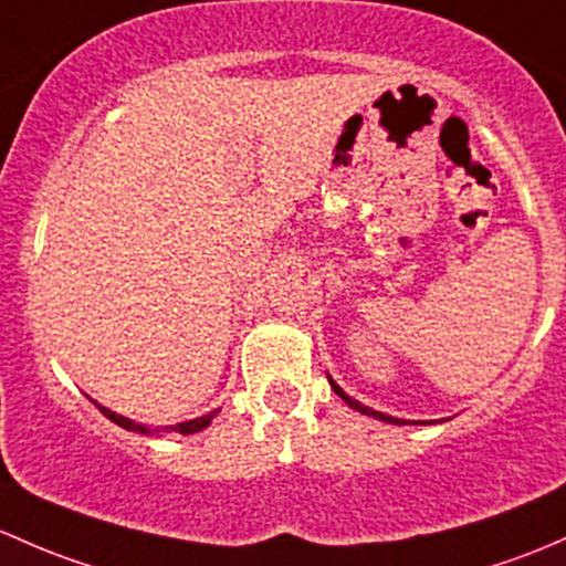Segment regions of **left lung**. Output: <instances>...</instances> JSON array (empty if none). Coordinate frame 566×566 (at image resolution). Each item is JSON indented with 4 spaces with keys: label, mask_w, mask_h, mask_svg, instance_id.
Masks as SVG:
<instances>
[{
    "label": "left lung",
    "mask_w": 566,
    "mask_h": 566,
    "mask_svg": "<svg viewBox=\"0 0 566 566\" xmlns=\"http://www.w3.org/2000/svg\"><path fill=\"white\" fill-rule=\"evenodd\" d=\"M331 388L336 390V396H342L344 398V403H349V407L353 409H358V412H363V415H368V418H377V420H385V423H396V426H401V423H407V420H398V418H390V415H385V412H377V409H371V407H366V403H360V401H355L353 396H347V392H344L342 388H338L336 382H333L331 379Z\"/></svg>",
    "instance_id": "8db88e82"
}]
</instances>
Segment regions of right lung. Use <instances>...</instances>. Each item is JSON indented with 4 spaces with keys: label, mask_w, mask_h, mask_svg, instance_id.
<instances>
[{
    "label": "right lung",
    "mask_w": 566,
    "mask_h": 566,
    "mask_svg": "<svg viewBox=\"0 0 566 566\" xmlns=\"http://www.w3.org/2000/svg\"><path fill=\"white\" fill-rule=\"evenodd\" d=\"M99 407V403H97ZM99 412L105 415V418L108 420H113V423L116 426H122V428H127V431H140V433H151L148 431L146 426H140V423H133V420L129 418H124V415H116V412H111V409H105V407H99ZM217 412L219 409H213V412H208V415H203V418H195V420H187V423H178V426H170V431H176V433H184V437H187V433H198V431H203V428L211 423L213 418H217ZM165 431H168V428H165Z\"/></svg>",
    "instance_id": "obj_1"
}]
</instances>
